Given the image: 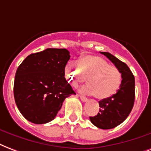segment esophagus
Wrapping results in <instances>:
<instances>
[{"label": "esophagus", "mask_w": 151, "mask_h": 151, "mask_svg": "<svg viewBox=\"0 0 151 151\" xmlns=\"http://www.w3.org/2000/svg\"><path fill=\"white\" fill-rule=\"evenodd\" d=\"M78 96L80 97V99H81L83 102H87V101H88V99L86 98V97H84V96Z\"/></svg>", "instance_id": "esophagus-1"}]
</instances>
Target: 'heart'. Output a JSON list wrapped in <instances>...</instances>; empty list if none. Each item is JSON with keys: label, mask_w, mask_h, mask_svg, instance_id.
Returning <instances> with one entry per match:
<instances>
[{"label": "heart", "mask_w": 151, "mask_h": 151, "mask_svg": "<svg viewBox=\"0 0 151 151\" xmlns=\"http://www.w3.org/2000/svg\"><path fill=\"white\" fill-rule=\"evenodd\" d=\"M65 74L71 83L76 86L86 80L88 83L80 91L89 96H96L99 99L110 98L116 94L122 83V74L114 65H110L104 59L86 56L78 60L77 64L68 63Z\"/></svg>", "instance_id": "b5f03b06"}]
</instances>
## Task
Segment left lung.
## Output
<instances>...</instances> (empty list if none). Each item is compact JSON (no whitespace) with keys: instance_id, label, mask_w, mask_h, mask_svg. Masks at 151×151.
<instances>
[{"instance_id":"left-lung-1","label":"left lung","mask_w":151,"mask_h":151,"mask_svg":"<svg viewBox=\"0 0 151 151\" xmlns=\"http://www.w3.org/2000/svg\"><path fill=\"white\" fill-rule=\"evenodd\" d=\"M106 55L122 74V83L116 94L110 98L99 102V111L95 116H91V122L97 127L104 130L112 129L123 123L128 117L134 103V77L125 63L111 53L100 52Z\"/></svg>"}]
</instances>
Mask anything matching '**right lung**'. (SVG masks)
Returning <instances> with one entry per match:
<instances>
[{
    "label": "right lung",
    "mask_w": 151,
    "mask_h": 151,
    "mask_svg": "<svg viewBox=\"0 0 151 151\" xmlns=\"http://www.w3.org/2000/svg\"><path fill=\"white\" fill-rule=\"evenodd\" d=\"M65 48H47L28 55L14 80V99L26 119L44 124L55 119L64 99L76 93L65 79L70 59Z\"/></svg>",
    "instance_id": "right-lung-1"
}]
</instances>
